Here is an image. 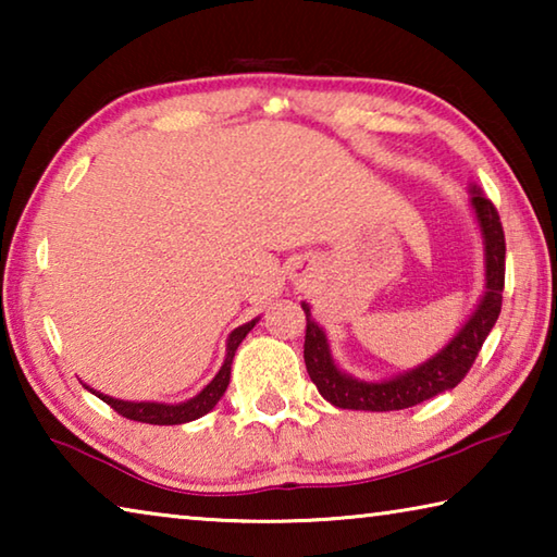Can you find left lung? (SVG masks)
<instances>
[{"label":"left lung","instance_id":"1","mask_svg":"<svg viewBox=\"0 0 557 557\" xmlns=\"http://www.w3.org/2000/svg\"><path fill=\"white\" fill-rule=\"evenodd\" d=\"M471 206H474L476 221L482 225L486 245V295L482 299V305L476 307L474 317L461 326V332L451 338L447 348H442L435 358H430V361L422 363L420 369L383 383H363L351 379V375L336 369L332 354H329L324 332L312 322L309 307L301 305L307 314V373L317 385V391L324 395V400L344 410H403L455 388V385L461 383V379L469 373L479 351H482L488 332H492L498 314H502V295L506 277V238L496 206L488 201L482 191H474V196H471Z\"/></svg>","mask_w":557,"mask_h":557}]
</instances>
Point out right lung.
<instances>
[{
	"label": "right lung",
	"instance_id": "1",
	"mask_svg": "<svg viewBox=\"0 0 557 557\" xmlns=\"http://www.w3.org/2000/svg\"><path fill=\"white\" fill-rule=\"evenodd\" d=\"M258 319H252V322L243 324L235 329L228 338V354H225V361L221 366V371L215 379L206 385V388L196 395V398L186 400L182 405H162V403H125V400H115V398H108V395L96 393L102 403H108L112 410L122 418L127 420H135V422H147V425H182V422H191L196 418H201L209 410H213V405L221 400V395L228 388V381H231V363H233V356H235V348L240 346V342L245 338V334L250 332L252 326H256Z\"/></svg>",
	"mask_w": 557,
	"mask_h": 557
}]
</instances>
